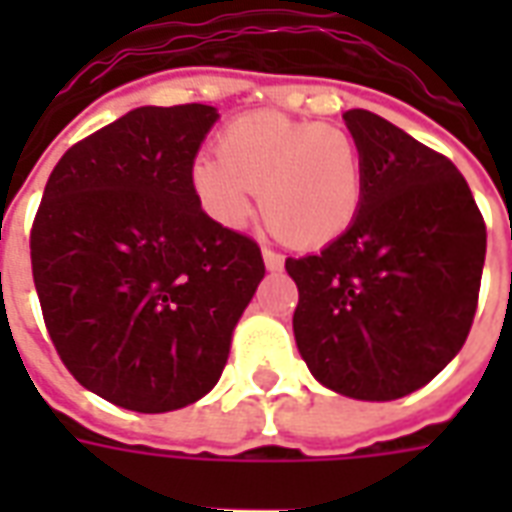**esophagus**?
Segmentation results:
<instances>
[{"label":"esophagus","mask_w":512,"mask_h":512,"mask_svg":"<svg viewBox=\"0 0 512 512\" xmlns=\"http://www.w3.org/2000/svg\"><path fill=\"white\" fill-rule=\"evenodd\" d=\"M263 263H266L268 271H279V268L285 266V257L274 252V249H263Z\"/></svg>","instance_id":"obj_1"}]
</instances>
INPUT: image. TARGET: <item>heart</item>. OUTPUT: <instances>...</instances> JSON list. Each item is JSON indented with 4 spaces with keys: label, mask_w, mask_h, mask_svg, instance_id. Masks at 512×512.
Wrapping results in <instances>:
<instances>
[{
    "label": "heart",
    "mask_w": 512,
    "mask_h": 512,
    "mask_svg": "<svg viewBox=\"0 0 512 512\" xmlns=\"http://www.w3.org/2000/svg\"><path fill=\"white\" fill-rule=\"evenodd\" d=\"M216 153L191 164V191L216 224H246L255 191L266 224L290 246L321 249L354 224L362 205V153L351 131L249 112L222 128Z\"/></svg>",
    "instance_id": "1"
}]
</instances>
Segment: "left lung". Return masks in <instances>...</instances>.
Returning a JSON list of instances; mask_svg holds the SVG:
<instances>
[{"label": "left lung", "mask_w": 512, "mask_h": 512, "mask_svg": "<svg viewBox=\"0 0 512 512\" xmlns=\"http://www.w3.org/2000/svg\"><path fill=\"white\" fill-rule=\"evenodd\" d=\"M362 153L354 224L318 255L288 257L293 334L323 386L397 400L450 365L472 329L485 222L450 158L367 109L343 115Z\"/></svg>", "instance_id": "obj_1"}]
</instances>
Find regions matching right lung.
I'll use <instances>...</instances> for the list:
<instances>
[{"label":"right lung","mask_w":512,"mask_h":512,"mask_svg":"<svg viewBox=\"0 0 512 512\" xmlns=\"http://www.w3.org/2000/svg\"><path fill=\"white\" fill-rule=\"evenodd\" d=\"M216 117L205 104L128 112L57 161L32 222V279L62 365L128 411L208 395L266 274L260 246L191 191Z\"/></svg>","instance_id":"obj_1"}]
</instances>
